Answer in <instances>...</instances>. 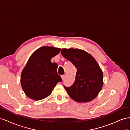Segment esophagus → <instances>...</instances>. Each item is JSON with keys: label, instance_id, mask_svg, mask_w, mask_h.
<instances>
[{"label": "esophagus", "instance_id": "esophagus-1", "mask_svg": "<svg viewBox=\"0 0 130 130\" xmlns=\"http://www.w3.org/2000/svg\"><path fill=\"white\" fill-rule=\"evenodd\" d=\"M61 77L62 79L64 80V79H65V75H62L61 76Z\"/></svg>", "mask_w": 130, "mask_h": 130}]
</instances>
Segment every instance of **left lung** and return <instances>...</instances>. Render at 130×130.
<instances>
[{
    "instance_id": "8db88e82",
    "label": "left lung",
    "mask_w": 130,
    "mask_h": 130,
    "mask_svg": "<svg viewBox=\"0 0 130 130\" xmlns=\"http://www.w3.org/2000/svg\"><path fill=\"white\" fill-rule=\"evenodd\" d=\"M61 54L77 69L76 78L71 87L64 88L73 100L89 102L98 96L103 86V73L98 62L87 52L63 48Z\"/></svg>"
}]
</instances>
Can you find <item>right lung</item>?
Masks as SVG:
<instances>
[{
  "label": "right lung",
  "mask_w": 130,
  "mask_h": 130,
  "mask_svg": "<svg viewBox=\"0 0 130 130\" xmlns=\"http://www.w3.org/2000/svg\"><path fill=\"white\" fill-rule=\"evenodd\" d=\"M60 51L58 48L42 47L29 58L21 77L22 87L28 97L36 101L46 98L62 81L57 72L58 64L51 61Z\"/></svg>",
  "instance_id": "obj_1"
}]
</instances>
